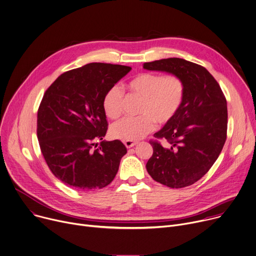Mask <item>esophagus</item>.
Segmentation results:
<instances>
[{"mask_svg": "<svg viewBox=\"0 0 256 256\" xmlns=\"http://www.w3.org/2000/svg\"><path fill=\"white\" fill-rule=\"evenodd\" d=\"M136 141H132V140H125L124 141V144H125V146L127 147V148H131V147H133L134 145H136Z\"/></svg>", "mask_w": 256, "mask_h": 256, "instance_id": "34e87169", "label": "esophagus"}]
</instances>
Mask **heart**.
Here are the masks:
<instances>
[{"instance_id": "obj_1", "label": "heart", "mask_w": 256, "mask_h": 256, "mask_svg": "<svg viewBox=\"0 0 256 256\" xmlns=\"http://www.w3.org/2000/svg\"><path fill=\"white\" fill-rule=\"evenodd\" d=\"M129 90L143 98L138 117H125L111 126L114 138L138 140L156 127V122L166 124L178 112L184 98V80L176 74L162 76L153 72L136 74L128 82ZM123 90L115 84L104 94L102 106L107 117H120L123 109Z\"/></svg>"}]
</instances>
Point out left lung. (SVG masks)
I'll return each instance as SVG.
<instances>
[{"mask_svg": "<svg viewBox=\"0 0 256 256\" xmlns=\"http://www.w3.org/2000/svg\"><path fill=\"white\" fill-rule=\"evenodd\" d=\"M144 70L180 76L186 86L176 116L154 134L168 146L150 141L146 164L150 176L172 188L190 186L205 176L222 151L227 136V102L214 76L202 66L172 58L143 64Z\"/></svg>", "mask_w": 256, "mask_h": 256, "instance_id": "8db88e82", "label": "left lung"}]
</instances>
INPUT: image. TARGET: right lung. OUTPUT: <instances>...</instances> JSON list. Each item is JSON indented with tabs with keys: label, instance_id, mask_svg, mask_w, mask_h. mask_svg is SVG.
I'll return each instance as SVG.
<instances>
[{
	"label": "right lung",
	"instance_id": "add662e5",
	"mask_svg": "<svg viewBox=\"0 0 256 256\" xmlns=\"http://www.w3.org/2000/svg\"><path fill=\"white\" fill-rule=\"evenodd\" d=\"M130 66L92 62L60 74L45 92L37 113V137L56 178L78 190L107 186L127 153L120 140H103L108 122L104 94ZM96 147V146H94Z\"/></svg>",
	"mask_w": 256,
	"mask_h": 256
}]
</instances>
